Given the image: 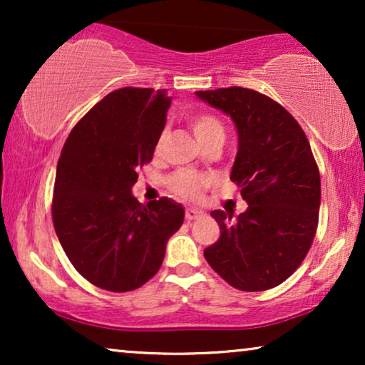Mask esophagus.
<instances>
[{"mask_svg":"<svg viewBox=\"0 0 365 365\" xmlns=\"http://www.w3.org/2000/svg\"><path fill=\"white\" fill-rule=\"evenodd\" d=\"M184 216H186V221H194V219L201 217L202 212L197 211V209L189 207V209H186V212H184Z\"/></svg>","mask_w":365,"mask_h":365,"instance_id":"1","label":"esophagus"}]
</instances>
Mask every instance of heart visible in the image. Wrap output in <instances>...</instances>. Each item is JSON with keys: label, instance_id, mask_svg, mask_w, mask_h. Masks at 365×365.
I'll use <instances>...</instances> for the list:
<instances>
[{"label": "heart", "instance_id": "1", "mask_svg": "<svg viewBox=\"0 0 365 365\" xmlns=\"http://www.w3.org/2000/svg\"><path fill=\"white\" fill-rule=\"evenodd\" d=\"M186 121L202 146L209 143L222 144L224 136H226V128L216 114L207 111H192L186 116ZM164 141H166V134L161 133L156 144H154V156H159L163 153ZM209 186H211V178L207 174L186 171V169L176 171L168 178V189L182 201H197Z\"/></svg>", "mask_w": 365, "mask_h": 365}]
</instances>
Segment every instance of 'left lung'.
I'll return each instance as SVG.
<instances>
[{
  "instance_id": "obj_1",
  "label": "left lung",
  "mask_w": 365,
  "mask_h": 365,
  "mask_svg": "<svg viewBox=\"0 0 365 365\" xmlns=\"http://www.w3.org/2000/svg\"><path fill=\"white\" fill-rule=\"evenodd\" d=\"M196 94L236 124L231 181L249 204L237 219L211 212L221 236L204 257L239 291H267L301 266L316 236L321 174L311 144L292 114L266 94L239 86Z\"/></svg>"
}]
</instances>
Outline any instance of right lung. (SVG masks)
Masks as SVG:
<instances>
[{"instance_id":"obj_1","label":"right lung","mask_w":365,"mask_h":365,"mask_svg":"<svg viewBox=\"0 0 365 365\" xmlns=\"http://www.w3.org/2000/svg\"><path fill=\"white\" fill-rule=\"evenodd\" d=\"M171 99L153 88L109 93L79 119L56 168L51 216L74 269L111 292L146 284L161 267L184 209L161 197L139 204L131 187L151 163Z\"/></svg>"}]
</instances>
